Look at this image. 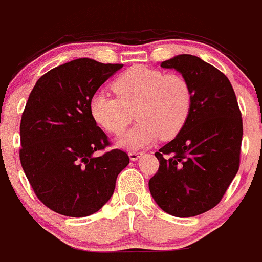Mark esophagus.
I'll return each mask as SVG.
<instances>
[{"instance_id":"esophagus-1","label":"esophagus","mask_w":262,"mask_h":262,"mask_svg":"<svg viewBox=\"0 0 262 262\" xmlns=\"http://www.w3.org/2000/svg\"><path fill=\"white\" fill-rule=\"evenodd\" d=\"M140 157H142V153H140V151H129V158H130V160H133V162H136V160L139 159Z\"/></svg>"}]
</instances>
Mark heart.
<instances>
[{"mask_svg": "<svg viewBox=\"0 0 262 262\" xmlns=\"http://www.w3.org/2000/svg\"><path fill=\"white\" fill-rule=\"evenodd\" d=\"M117 97L94 94L91 113L109 133L119 134L133 119L139 122L118 138L120 148L136 150L151 144L158 137L174 138L185 125L191 112L190 84L179 74L136 66L113 83Z\"/></svg>", "mask_w": 262, "mask_h": 262, "instance_id": "obj_1", "label": "heart"}]
</instances>
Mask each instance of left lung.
Instances as JSON below:
<instances>
[{
  "mask_svg": "<svg viewBox=\"0 0 262 262\" xmlns=\"http://www.w3.org/2000/svg\"><path fill=\"white\" fill-rule=\"evenodd\" d=\"M160 67L175 70L192 92L190 116L155 157L160 165L149 180L159 208L190 217L219 204L240 164L243 119L228 77L191 54H178Z\"/></svg>",
  "mask_w": 262,
  "mask_h": 262,
  "instance_id": "1",
  "label": "left lung"
}]
</instances>
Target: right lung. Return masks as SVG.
<instances>
[{
  "label": "right lung",
  "instance_id": "add662e5",
  "mask_svg": "<svg viewBox=\"0 0 262 262\" xmlns=\"http://www.w3.org/2000/svg\"><path fill=\"white\" fill-rule=\"evenodd\" d=\"M123 64L78 58L37 80L22 114V168L34 194L51 210L72 217L94 214L111 199L118 174L129 164L109 145L91 113V100Z\"/></svg>",
  "mask_w": 262,
  "mask_h": 262
}]
</instances>
